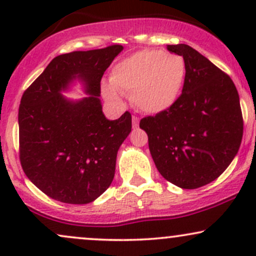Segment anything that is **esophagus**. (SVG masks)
Instances as JSON below:
<instances>
[{"label":"esophagus","mask_w":256,"mask_h":256,"mask_svg":"<svg viewBox=\"0 0 256 256\" xmlns=\"http://www.w3.org/2000/svg\"><path fill=\"white\" fill-rule=\"evenodd\" d=\"M138 124H140V118L137 116H132V126H134V128H137Z\"/></svg>","instance_id":"obj_1"}]
</instances>
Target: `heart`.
I'll list each match as a JSON object with an SVG mask.
<instances>
[{
    "label": "heart",
    "instance_id": "1",
    "mask_svg": "<svg viewBox=\"0 0 256 256\" xmlns=\"http://www.w3.org/2000/svg\"><path fill=\"white\" fill-rule=\"evenodd\" d=\"M186 67L180 55L166 54L158 49H143L114 66L112 86L104 88V96L119 102L118 91L130 95L138 110L161 113L177 102L183 89Z\"/></svg>",
    "mask_w": 256,
    "mask_h": 256
}]
</instances>
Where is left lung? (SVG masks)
Returning a JSON list of instances; mask_svg holds the SVG:
<instances>
[{"label":"left lung","instance_id":"obj_1","mask_svg":"<svg viewBox=\"0 0 256 256\" xmlns=\"http://www.w3.org/2000/svg\"><path fill=\"white\" fill-rule=\"evenodd\" d=\"M183 56L186 74L170 110L140 119L158 171L170 183L198 189L216 180L238 152L243 116L230 76L186 44L167 46Z\"/></svg>","mask_w":256,"mask_h":256}]
</instances>
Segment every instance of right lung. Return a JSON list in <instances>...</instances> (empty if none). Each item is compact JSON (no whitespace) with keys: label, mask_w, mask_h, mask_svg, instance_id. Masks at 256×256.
<instances>
[{"label":"right lung","mask_w":256,"mask_h":256,"mask_svg":"<svg viewBox=\"0 0 256 256\" xmlns=\"http://www.w3.org/2000/svg\"><path fill=\"white\" fill-rule=\"evenodd\" d=\"M122 50L113 44L58 55L22 94L20 164L32 183L56 201L89 204L113 182L116 152L131 132V114L106 119L100 94L102 76ZM74 78L84 82L89 98L74 102L60 95Z\"/></svg>","instance_id":"obj_1"}]
</instances>
